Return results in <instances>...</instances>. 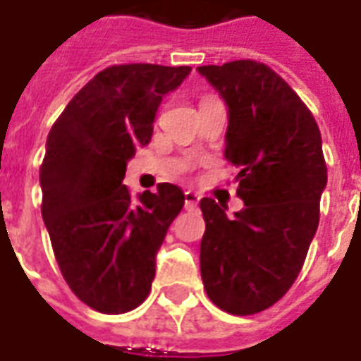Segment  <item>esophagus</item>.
Returning <instances> with one entry per match:
<instances>
[{
	"instance_id": "esophagus-1",
	"label": "esophagus",
	"mask_w": 361,
	"mask_h": 361,
	"mask_svg": "<svg viewBox=\"0 0 361 361\" xmlns=\"http://www.w3.org/2000/svg\"><path fill=\"white\" fill-rule=\"evenodd\" d=\"M200 197L195 191H185V208L187 210H195L199 204Z\"/></svg>"
}]
</instances>
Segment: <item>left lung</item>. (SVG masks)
I'll list each match as a JSON object with an SVG mask.
<instances>
[{
  "instance_id": "1",
  "label": "left lung",
  "mask_w": 361,
  "mask_h": 361,
  "mask_svg": "<svg viewBox=\"0 0 361 361\" xmlns=\"http://www.w3.org/2000/svg\"><path fill=\"white\" fill-rule=\"evenodd\" d=\"M227 106L225 159L240 170L244 208L202 199L200 274L231 314H255L295 282L318 229L327 183L320 128L290 85L265 64L235 60L197 68Z\"/></svg>"
}]
</instances>
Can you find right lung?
I'll return each instance as SVG.
<instances>
[{
  "mask_svg": "<svg viewBox=\"0 0 361 361\" xmlns=\"http://www.w3.org/2000/svg\"><path fill=\"white\" fill-rule=\"evenodd\" d=\"M189 66H111L66 106L47 137L41 214L71 291L90 309L121 314L144 302L155 259L185 195L174 183L132 199L126 162L149 144L164 96Z\"/></svg>",
  "mask_w": 361,
  "mask_h": 361,
  "instance_id": "add662e5",
  "label": "right lung"
}]
</instances>
